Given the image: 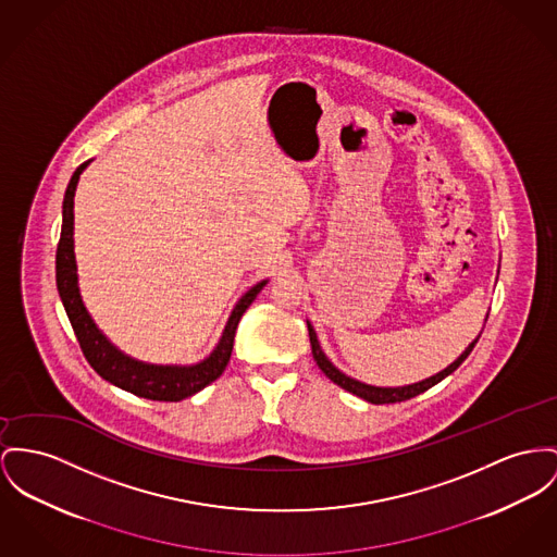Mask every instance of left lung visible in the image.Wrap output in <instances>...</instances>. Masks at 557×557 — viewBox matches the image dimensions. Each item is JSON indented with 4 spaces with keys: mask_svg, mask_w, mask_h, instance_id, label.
Wrapping results in <instances>:
<instances>
[{
    "mask_svg": "<svg viewBox=\"0 0 557 557\" xmlns=\"http://www.w3.org/2000/svg\"><path fill=\"white\" fill-rule=\"evenodd\" d=\"M306 325H308V335H310L312 357H314V361H317V366L321 368V371H323L334 384L342 386L344 391H348V393H352V395H357V397H361V399H366V401H370V404H375V406L406 401V399H411V397H416V395L429 391L431 386H435L437 382H442L444 377H447L451 371L458 370L460 363L471 355L473 346H475L478 339H480V335H478V337L465 348V352H462L454 363H449L445 370L435 373V375H431V377H426V380L413 382V384H408V386H371V384L359 382V380L346 375L344 371L337 370L334 363L327 359V355L323 352V348H321V344H319V339H317V332H314V327L310 325V321H306Z\"/></svg>",
    "mask_w": 557,
    "mask_h": 557,
    "instance_id": "8db88e82",
    "label": "left lung"
}]
</instances>
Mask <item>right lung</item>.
Returning <instances> with one entry per match:
<instances>
[{"mask_svg":"<svg viewBox=\"0 0 557 557\" xmlns=\"http://www.w3.org/2000/svg\"><path fill=\"white\" fill-rule=\"evenodd\" d=\"M90 164L86 160L79 164L72 175V182L63 198V227H61V240L57 247V289L61 301L65 306V312L70 317V323L74 327L75 337L79 342V348L90 363V368L97 371L103 380L112 382L113 386L133 393L137 397L151 399V401H182L186 397L196 395L207 384L218 380L222 375L234 346V334L238 327L240 317L245 310L253 304L268 281H261L253 285L245 296L240 297L225 323L222 337L213 352L194 366H156L146 363L139 359H133L124 355L120 348H115L106 334L95 325L92 317L88 314L79 287H77V263L74 253V196L75 187L79 182V175Z\"/></svg>","mask_w":557,"mask_h":557,"instance_id":"right-lung-1","label":"right lung"}]
</instances>
